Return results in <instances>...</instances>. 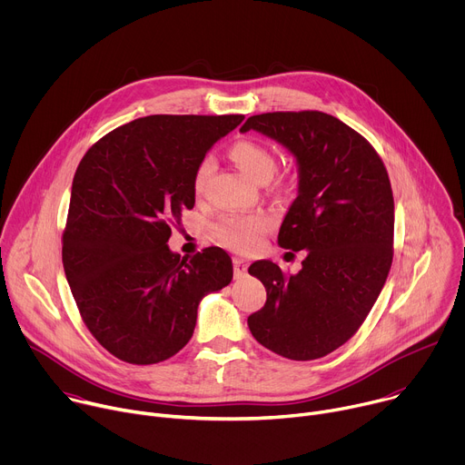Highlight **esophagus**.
<instances>
[{
	"instance_id": "1",
	"label": "esophagus",
	"mask_w": 465,
	"mask_h": 465,
	"mask_svg": "<svg viewBox=\"0 0 465 465\" xmlns=\"http://www.w3.org/2000/svg\"><path fill=\"white\" fill-rule=\"evenodd\" d=\"M248 271V261L244 257H233V272L237 278L244 276Z\"/></svg>"
}]
</instances>
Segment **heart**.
Listing matches in <instances>:
<instances>
[{
	"instance_id": "obj_1",
	"label": "heart",
	"mask_w": 465,
	"mask_h": 465,
	"mask_svg": "<svg viewBox=\"0 0 465 465\" xmlns=\"http://www.w3.org/2000/svg\"><path fill=\"white\" fill-rule=\"evenodd\" d=\"M230 156L235 165L244 171L255 182H267L272 178L278 167V160L271 149L264 145L241 140L230 149ZM213 158L206 156L196 165L193 174V191L203 193L204 185L213 171ZM274 226V217L269 213H246V215H228L215 226L217 239L237 252H253Z\"/></svg>"
}]
</instances>
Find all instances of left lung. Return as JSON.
<instances>
[{"label": "left lung", "instance_id": "left-lung-1", "mask_svg": "<svg viewBox=\"0 0 465 465\" xmlns=\"http://www.w3.org/2000/svg\"><path fill=\"white\" fill-rule=\"evenodd\" d=\"M255 130L296 160L298 194L278 235L305 250L302 271L285 276L272 261L248 272L267 289L248 316L253 339L292 361H312L348 342L377 302L391 264L393 196L375 149L341 119L316 112L252 115Z\"/></svg>", "mask_w": 465, "mask_h": 465}]
</instances>
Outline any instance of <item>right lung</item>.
<instances>
[{"label": "right lung", "mask_w": 465, "mask_h": 465, "mask_svg": "<svg viewBox=\"0 0 465 465\" xmlns=\"http://www.w3.org/2000/svg\"><path fill=\"white\" fill-rule=\"evenodd\" d=\"M244 115H147L101 138L74 176L62 262L95 341L130 364H156L193 337L198 303L230 285V255L180 257L167 241L194 206L193 174Z\"/></svg>", "instance_id": "add662e5"}]
</instances>
